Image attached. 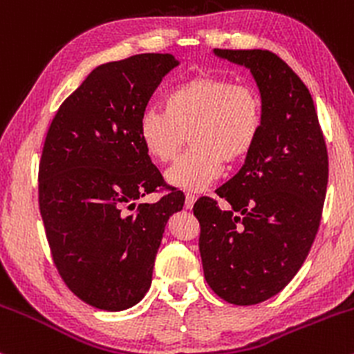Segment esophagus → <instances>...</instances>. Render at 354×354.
Returning <instances> with one entry per match:
<instances>
[{"mask_svg": "<svg viewBox=\"0 0 354 354\" xmlns=\"http://www.w3.org/2000/svg\"><path fill=\"white\" fill-rule=\"evenodd\" d=\"M194 201H196V194L191 193V191H188V193H186V200H185V206H186V209H191V208H193Z\"/></svg>", "mask_w": 354, "mask_h": 354, "instance_id": "esophagus-1", "label": "esophagus"}]
</instances>
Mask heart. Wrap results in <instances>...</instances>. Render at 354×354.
Wrapping results in <instances>:
<instances>
[{"label":"heart","mask_w":354,"mask_h":354,"mask_svg":"<svg viewBox=\"0 0 354 354\" xmlns=\"http://www.w3.org/2000/svg\"><path fill=\"white\" fill-rule=\"evenodd\" d=\"M263 128V100L256 88L216 75H196L173 86L163 108L141 113L138 133L145 151L158 163H171L189 138L191 148L166 178L183 189H201L241 161Z\"/></svg>","instance_id":"b5f03b06"}]
</instances>
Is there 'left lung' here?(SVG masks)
I'll use <instances>...</instances> for the list:
<instances>
[{"instance_id": "obj_1", "label": "left lung", "mask_w": 354, "mask_h": 354, "mask_svg": "<svg viewBox=\"0 0 354 354\" xmlns=\"http://www.w3.org/2000/svg\"><path fill=\"white\" fill-rule=\"evenodd\" d=\"M253 73L263 128L239 171L219 186L228 201L203 196V271L219 298L238 306L266 301L286 286L318 233L328 185V149L315 103L296 73L268 50H214Z\"/></svg>"}]
</instances>
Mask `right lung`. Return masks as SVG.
I'll use <instances>...</instances> for the list:
<instances>
[{
    "instance_id": "right-lung-1",
    "label": "right lung",
    "mask_w": 354,
    "mask_h": 354,
    "mask_svg": "<svg viewBox=\"0 0 354 354\" xmlns=\"http://www.w3.org/2000/svg\"><path fill=\"white\" fill-rule=\"evenodd\" d=\"M178 61L145 53L101 64L63 101L44 140L39 213L53 261L84 303L131 308L151 284L166 221L185 205L141 145L138 123ZM163 190L156 203L136 206Z\"/></svg>"
}]
</instances>
